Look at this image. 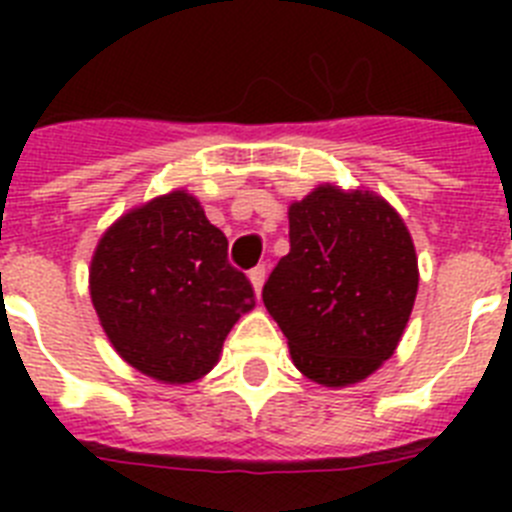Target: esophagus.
Here are the masks:
<instances>
[{"instance_id":"obj_1","label":"esophagus","mask_w":512,"mask_h":512,"mask_svg":"<svg viewBox=\"0 0 512 512\" xmlns=\"http://www.w3.org/2000/svg\"><path fill=\"white\" fill-rule=\"evenodd\" d=\"M248 279H251V287L256 292V297L261 295V287H264V279H266V266L259 264L256 269L248 271Z\"/></svg>"}]
</instances>
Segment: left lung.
Wrapping results in <instances>:
<instances>
[{
  "label": "left lung",
  "instance_id": "left-lung-1",
  "mask_svg": "<svg viewBox=\"0 0 512 512\" xmlns=\"http://www.w3.org/2000/svg\"><path fill=\"white\" fill-rule=\"evenodd\" d=\"M287 215L289 253L264 284L266 310L310 382H364L395 354L413 312V235L369 189L318 184Z\"/></svg>",
  "mask_w": 512,
  "mask_h": 512
}]
</instances>
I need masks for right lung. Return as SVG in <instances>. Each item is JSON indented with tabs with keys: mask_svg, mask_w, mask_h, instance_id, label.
<instances>
[{
	"mask_svg": "<svg viewBox=\"0 0 512 512\" xmlns=\"http://www.w3.org/2000/svg\"><path fill=\"white\" fill-rule=\"evenodd\" d=\"M89 295L112 348L140 374L189 384L220 361L230 328L256 307L228 238L187 189L153 197L104 230Z\"/></svg>",
	"mask_w": 512,
	"mask_h": 512,
	"instance_id": "1",
	"label": "right lung"
}]
</instances>
